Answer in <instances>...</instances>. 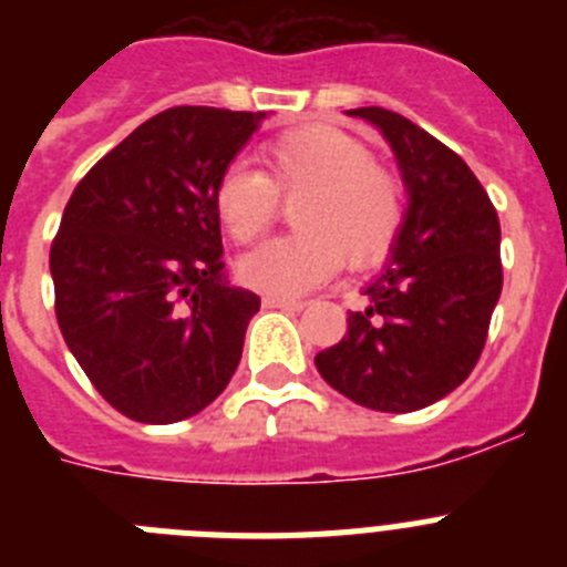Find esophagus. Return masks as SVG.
Masks as SVG:
<instances>
[{
    "instance_id": "34e87169",
    "label": "esophagus",
    "mask_w": 567,
    "mask_h": 567,
    "mask_svg": "<svg viewBox=\"0 0 567 567\" xmlns=\"http://www.w3.org/2000/svg\"><path fill=\"white\" fill-rule=\"evenodd\" d=\"M264 307H267V309H289V312H300V309L307 307V300L280 298V295H264Z\"/></svg>"
}]
</instances>
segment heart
<instances>
[{
	"label": "heart",
	"instance_id": "heart-1",
	"mask_svg": "<svg viewBox=\"0 0 567 567\" xmlns=\"http://www.w3.org/2000/svg\"><path fill=\"white\" fill-rule=\"evenodd\" d=\"M264 169L233 162L213 187L221 227L238 244L267 233L280 213V195L292 207V235L267 240L238 260L247 287L292 298L332 278L346 264L369 269L392 252L405 224V187L385 164L372 162L360 138L329 124H307L260 147Z\"/></svg>",
	"mask_w": 567,
	"mask_h": 567
}]
</instances>
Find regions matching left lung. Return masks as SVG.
<instances>
[{"mask_svg":"<svg viewBox=\"0 0 567 567\" xmlns=\"http://www.w3.org/2000/svg\"><path fill=\"white\" fill-rule=\"evenodd\" d=\"M398 155L409 209L392 264L363 289L340 343L318 352L320 378L374 412H417L471 374L503 292L499 218L454 150L405 115L358 107Z\"/></svg>","mask_w":567,"mask_h":567,"instance_id":"8db88e82","label":"left lung"}]
</instances>
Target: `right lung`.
I'll return each instance as SVG.
<instances>
[{"instance_id":"1","label":"right lung","mask_w":567,"mask_h":567,"mask_svg":"<svg viewBox=\"0 0 567 567\" xmlns=\"http://www.w3.org/2000/svg\"><path fill=\"white\" fill-rule=\"evenodd\" d=\"M267 113L169 107L76 184L50 247L56 320L96 392L138 423L207 409L260 298L224 280L213 187Z\"/></svg>"}]
</instances>
